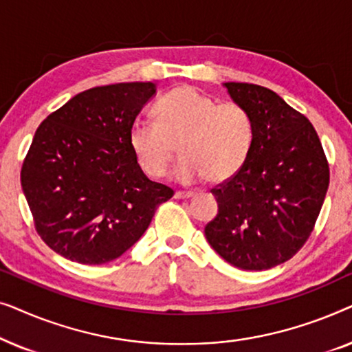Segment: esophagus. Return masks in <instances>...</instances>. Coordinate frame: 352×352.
<instances>
[{
  "instance_id": "esophagus-1",
  "label": "esophagus",
  "mask_w": 352,
  "mask_h": 352,
  "mask_svg": "<svg viewBox=\"0 0 352 352\" xmlns=\"http://www.w3.org/2000/svg\"><path fill=\"white\" fill-rule=\"evenodd\" d=\"M190 197H194L192 192H182V190H176L175 192V199H190Z\"/></svg>"
}]
</instances>
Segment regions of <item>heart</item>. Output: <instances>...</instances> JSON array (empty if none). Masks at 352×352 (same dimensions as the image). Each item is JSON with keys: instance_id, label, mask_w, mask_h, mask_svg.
<instances>
[{"instance_id": "heart-1", "label": "heart", "mask_w": 352, "mask_h": 352, "mask_svg": "<svg viewBox=\"0 0 352 352\" xmlns=\"http://www.w3.org/2000/svg\"><path fill=\"white\" fill-rule=\"evenodd\" d=\"M155 123L134 122L129 146L147 176L158 179L177 157L176 177L219 184L237 175L252 152L254 126L237 102H219L194 86L171 89L153 105Z\"/></svg>"}]
</instances>
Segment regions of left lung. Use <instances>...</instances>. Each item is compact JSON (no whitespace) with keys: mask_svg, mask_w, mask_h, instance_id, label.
I'll return each mask as SVG.
<instances>
[{"mask_svg":"<svg viewBox=\"0 0 352 352\" xmlns=\"http://www.w3.org/2000/svg\"><path fill=\"white\" fill-rule=\"evenodd\" d=\"M224 86L252 117L254 139L237 175L211 189L218 214L205 235L232 266L263 271L309 239L329 189V162L309 120L280 96L252 83Z\"/></svg>","mask_w":352,"mask_h":352,"instance_id":"8db88e82","label":"left lung"}]
</instances>
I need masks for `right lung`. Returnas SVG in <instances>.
<instances>
[{"instance_id":"obj_1","label":"right lung","mask_w":352,"mask_h":352,"mask_svg":"<svg viewBox=\"0 0 352 352\" xmlns=\"http://www.w3.org/2000/svg\"><path fill=\"white\" fill-rule=\"evenodd\" d=\"M155 94L147 81L86 89L38 126L21 171L33 223L70 261H113L141 239L173 189L144 175L129 129Z\"/></svg>"}]
</instances>
